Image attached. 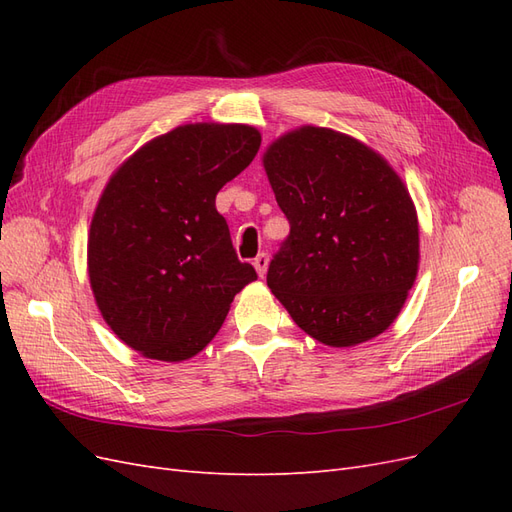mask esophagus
<instances>
[{
  "instance_id": "esophagus-1",
  "label": "esophagus",
  "mask_w": 512,
  "mask_h": 512,
  "mask_svg": "<svg viewBox=\"0 0 512 512\" xmlns=\"http://www.w3.org/2000/svg\"><path fill=\"white\" fill-rule=\"evenodd\" d=\"M254 269H256V273L260 275V277H265L267 275V269H269V256L262 252V254H258L256 258H254Z\"/></svg>"
}]
</instances>
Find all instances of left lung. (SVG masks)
<instances>
[{"label": "left lung", "mask_w": 512, "mask_h": 512, "mask_svg": "<svg viewBox=\"0 0 512 512\" xmlns=\"http://www.w3.org/2000/svg\"><path fill=\"white\" fill-rule=\"evenodd\" d=\"M290 237L267 284L309 337L352 348L391 327L421 262L404 179L359 138L320 126L277 136L262 153Z\"/></svg>", "instance_id": "left-lung-1"}]
</instances>
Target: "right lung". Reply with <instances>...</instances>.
I'll return each instance as SVG.
<instances>
[{
  "label": "right lung",
  "instance_id": "right-lung-1",
  "mask_svg": "<svg viewBox=\"0 0 512 512\" xmlns=\"http://www.w3.org/2000/svg\"><path fill=\"white\" fill-rule=\"evenodd\" d=\"M258 147L247 123H185L138 147L106 181L87 235L89 286L104 322L145 359H192L256 280L215 196Z\"/></svg>",
  "mask_w": 512,
  "mask_h": 512
}]
</instances>
